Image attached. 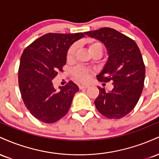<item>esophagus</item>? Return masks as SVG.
I'll use <instances>...</instances> for the list:
<instances>
[{
  "label": "esophagus",
  "mask_w": 159,
  "mask_h": 159,
  "mask_svg": "<svg viewBox=\"0 0 159 159\" xmlns=\"http://www.w3.org/2000/svg\"><path fill=\"white\" fill-rule=\"evenodd\" d=\"M89 84H81V85H79V88L81 89V90H83V89H87L89 87Z\"/></svg>",
  "instance_id": "esophagus-1"
}]
</instances>
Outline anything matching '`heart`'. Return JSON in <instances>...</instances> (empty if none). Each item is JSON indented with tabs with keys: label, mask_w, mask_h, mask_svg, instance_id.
Instances as JSON below:
<instances>
[{
	"label": "heart",
	"mask_w": 159,
	"mask_h": 159,
	"mask_svg": "<svg viewBox=\"0 0 159 159\" xmlns=\"http://www.w3.org/2000/svg\"><path fill=\"white\" fill-rule=\"evenodd\" d=\"M76 49H77V45H72L69 48L66 55L67 61H70L74 59ZM88 50L92 56L94 55V54H100L101 55L103 52V47L101 43H98V42H90L88 43ZM72 72L75 79L78 81L85 82L89 79L90 75L92 72V71L90 69L85 68V67L77 66L72 69Z\"/></svg>",
	"instance_id": "1"
}]
</instances>
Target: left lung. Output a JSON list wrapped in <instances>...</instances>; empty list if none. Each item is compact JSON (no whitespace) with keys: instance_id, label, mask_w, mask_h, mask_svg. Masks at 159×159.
Returning <instances> with one entry per match:
<instances>
[{"instance_id":"left-lung-1","label":"left lung","mask_w":159,"mask_h":159,"mask_svg":"<svg viewBox=\"0 0 159 159\" xmlns=\"http://www.w3.org/2000/svg\"><path fill=\"white\" fill-rule=\"evenodd\" d=\"M84 34L105 45L108 58L97 79L111 81L114 85L107 93L98 87L99 94L95 105L107 118L123 117L134 109L143 91L145 66L140 49L134 40L110 27Z\"/></svg>"}]
</instances>
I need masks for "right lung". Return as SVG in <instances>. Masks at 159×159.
I'll list each match as a JSON object with an SVG mask.
<instances>
[{"label": "right lung", "mask_w": 159, "mask_h": 159, "mask_svg": "<svg viewBox=\"0 0 159 159\" xmlns=\"http://www.w3.org/2000/svg\"><path fill=\"white\" fill-rule=\"evenodd\" d=\"M83 33L45 34L24 50L20 60L19 85L25 106L34 117L53 123L67 114L79 88L70 81L57 90L52 80L66 63L68 50Z\"/></svg>", "instance_id": "1"}]
</instances>
